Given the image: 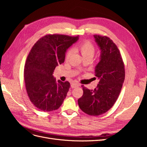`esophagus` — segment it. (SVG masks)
<instances>
[{
  "label": "esophagus",
  "mask_w": 147,
  "mask_h": 147,
  "mask_svg": "<svg viewBox=\"0 0 147 147\" xmlns=\"http://www.w3.org/2000/svg\"><path fill=\"white\" fill-rule=\"evenodd\" d=\"M80 86V84H78V83H72V84H71V87H72V88L78 87V86Z\"/></svg>",
  "instance_id": "esophagus-1"
}]
</instances>
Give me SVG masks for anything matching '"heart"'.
Wrapping results in <instances>:
<instances>
[{"mask_svg":"<svg viewBox=\"0 0 147 147\" xmlns=\"http://www.w3.org/2000/svg\"><path fill=\"white\" fill-rule=\"evenodd\" d=\"M77 50L80 52L84 59L87 57H92L95 53V48L90 42H84L81 43L78 46ZM72 53V51L69 50L67 54V58H69Z\"/></svg>","mask_w":147,"mask_h":147,"instance_id":"heart-1","label":"heart"}]
</instances>
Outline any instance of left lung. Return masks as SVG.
<instances>
[{"label": "left lung", "mask_w": 147, "mask_h": 147, "mask_svg": "<svg viewBox=\"0 0 147 147\" xmlns=\"http://www.w3.org/2000/svg\"><path fill=\"white\" fill-rule=\"evenodd\" d=\"M94 37L100 50L99 61L95 67L99 83L94 90L83 87V94L78 103L83 112L98 116L109 110L117 100L125 72L119 51L112 40L98 35Z\"/></svg>", "instance_id": "8db88e82"}]
</instances>
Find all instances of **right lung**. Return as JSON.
Returning <instances> with one entry per match:
<instances>
[{
  "label": "right lung",
  "mask_w": 147,
  "mask_h": 147,
  "mask_svg": "<svg viewBox=\"0 0 147 147\" xmlns=\"http://www.w3.org/2000/svg\"><path fill=\"white\" fill-rule=\"evenodd\" d=\"M78 39L79 36L47 35L31 49L24 66V82L30 100L39 110L51 112L64 102L70 83L56 81L53 74L64 62L68 48Z\"/></svg>",
  "instance_id": "1"
}]
</instances>
